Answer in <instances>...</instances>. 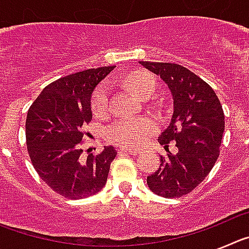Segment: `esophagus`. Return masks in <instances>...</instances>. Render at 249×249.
I'll list each match as a JSON object with an SVG mask.
<instances>
[{"mask_svg": "<svg viewBox=\"0 0 249 249\" xmlns=\"http://www.w3.org/2000/svg\"><path fill=\"white\" fill-rule=\"evenodd\" d=\"M120 153H126V155H140V151L137 149H127V148H120L118 149Z\"/></svg>", "mask_w": 249, "mask_h": 249, "instance_id": "1", "label": "esophagus"}]
</instances>
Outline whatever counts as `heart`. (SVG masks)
<instances>
[{"mask_svg":"<svg viewBox=\"0 0 249 249\" xmlns=\"http://www.w3.org/2000/svg\"><path fill=\"white\" fill-rule=\"evenodd\" d=\"M129 89L141 98L151 96L155 91L153 77L144 72H137L128 77L127 80ZM109 93L111 86L108 82H103L93 92L91 100V108L94 116L102 117L109 112ZM157 131V123L152 118H122L108 126L106 136L109 142L124 147L135 148L140 147Z\"/></svg>","mask_w":249,"mask_h":249,"instance_id":"heart-1","label":"heart"}]
</instances>
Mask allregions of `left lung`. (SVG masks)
Listing matches in <instances>:
<instances>
[{
	"mask_svg": "<svg viewBox=\"0 0 249 249\" xmlns=\"http://www.w3.org/2000/svg\"><path fill=\"white\" fill-rule=\"evenodd\" d=\"M140 63L168 85L173 97L172 120L158 137L168 153L160 156V168L147 177V184L156 195L177 198L192 192L214 166L224 132L223 109L212 87L183 66ZM169 142L177 154L169 152Z\"/></svg>",
	"mask_w": 249,
	"mask_h": 249,
	"instance_id": "left-lung-1",
	"label": "left lung"
}]
</instances>
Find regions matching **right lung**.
<instances>
[{
	"instance_id": "add662e5",
	"label": "right lung",
	"mask_w": 249,
	"mask_h": 249,
	"mask_svg": "<svg viewBox=\"0 0 249 249\" xmlns=\"http://www.w3.org/2000/svg\"><path fill=\"white\" fill-rule=\"evenodd\" d=\"M114 66L91 68L58 78L46 86L26 118V143L31 162L43 182L70 199L96 195L105 187L111 162L117 156L112 146L82 157L83 131L92 120L91 97L96 86Z\"/></svg>"
}]
</instances>
